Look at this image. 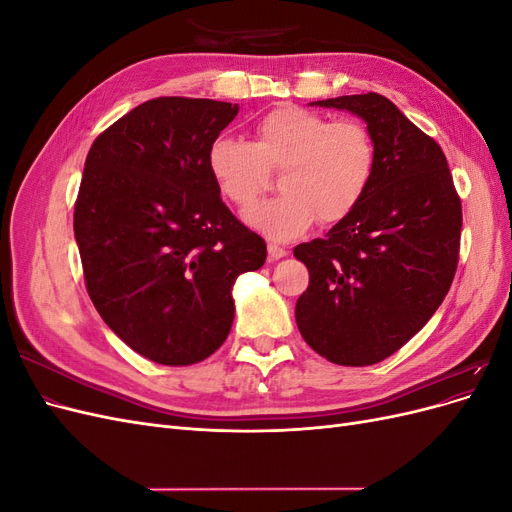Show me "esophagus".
<instances>
[{"label": "esophagus", "mask_w": 512, "mask_h": 512, "mask_svg": "<svg viewBox=\"0 0 512 512\" xmlns=\"http://www.w3.org/2000/svg\"><path fill=\"white\" fill-rule=\"evenodd\" d=\"M288 254L286 247L282 245H275V243H269V260H280Z\"/></svg>", "instance_id": "obj_1"}]
</instances>
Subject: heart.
I'll use <instances>...</instances> for the list:
<instances>
[{"label":"heart","mask_w":512,"mask_h":512,"mask_svg":"<svg viewBox=\"0 0 512 512\" xmlns=\"http://www.w3.org/2000/svg\"><path fill=\"white\" fill-rule=\"evenodd\" d=\"M207 168L220 194L250 209L280 173L282 196L260 203L245 222L271 241L299 237L314 222L333 226L361 205L378 168L376 138L363 121H331L301 106H280L254 123V138L218 136Z\"/></svg>","instance_id":"heart-1"}]
</instances>
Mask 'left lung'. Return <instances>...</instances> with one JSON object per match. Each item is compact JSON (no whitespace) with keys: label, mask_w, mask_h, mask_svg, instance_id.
<instances>
[{"label":"left lung","mask_w":512,"mask_h":512,"mask_svg":"<svg viewBox=\"0 0 512 512\" xmlns=\"http://www.w3.org/2000/svg\"><path fill=\"white\" fill-rule=\"evenodd\" d=\"M359 115L378 168L361 205L324 239L294 247L309 286L294 316L324 359L365 367L421 331L459 262L461 198L442 147L380 94L312 102Z\"/></svg>","instance_id":"8db88e82"}]
</instances>
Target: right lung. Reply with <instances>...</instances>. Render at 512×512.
Segmentation results:
<instances>
[{
    "instance_id": "obj_1",
    "label": "right lung",
    "mask_w": 512,
    "mask_h": 512,
    "mask_svg": "<svg viewBox=\"0 0 512 512\" xmlns=\"http://www.w3.org/2000/svg\"><path fill=\"white\" fill-rule=\"evenodd\" d=\"M237 104L164 96L91 145L74 203L85 286L102 320L160 365H194L230 333V288L267 243L222 203L209 145Z\"/></svg>"
}]
</instances>
